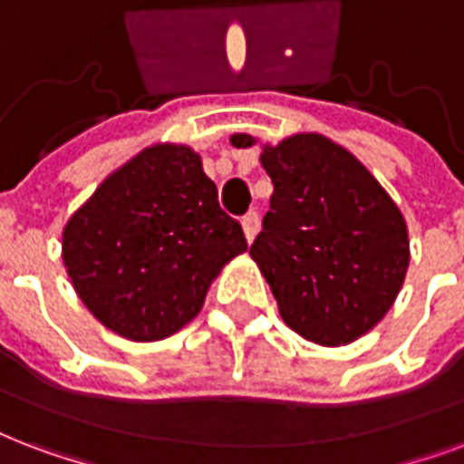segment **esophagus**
Listing matches in <instances>:
<instances>
[{"mask_svg": "<svg viewBox=\"0 0 464 464\" xmlns=\"http://www.w3.org/2000/svg\"><path fill=\"white\" fill-rule=\"evenodd\" d=\"M257 228H260V217H257V211H247L246 217H243V233H246V238H256Z\"/></svg>", "mask_w": 464, "mask_h": 464, "instance_id": "esophagus-1", "label": "esophagus"}]
</instances>
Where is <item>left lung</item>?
<instances>
[{"label":"left lung","instance_id":"left-lung-1","mask_svg":"<svg viewBox=\"0 0 464 464\" xmlns=\"http://www.w3.org/2000/svg\"><path fill=\"white\" fill-rule=\"evenodd\" d=\"M236 148L256 138L238 133ZM275 192L250 257L292 331L345 345L377 326L409 267L397 204L362 162L318 133H296L260 155Z\"/></svg>","mask_w":464,"mask_h":464}]
</instances>
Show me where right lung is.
Returning a JSON list of instances; mask_svg holds the SVG:
<instances>
[{
    "label": "right lung",
    "instance_id": "right-lung-1",
    "mask_svg": "<svg viewBox=\"0 0 464 464\" xmlns=\"http://www.w3.org/2000/svg\"><path fill=\"white\" fill-rule=\"evenodd\" d=\"M246 247L199 155L169 143L106 177L63 231V260L84 306L140 343L189 324L211 279Z\"/></svg>",
    "mask_w": 464,
    "mask_h": 464
}]
</instances>
